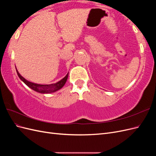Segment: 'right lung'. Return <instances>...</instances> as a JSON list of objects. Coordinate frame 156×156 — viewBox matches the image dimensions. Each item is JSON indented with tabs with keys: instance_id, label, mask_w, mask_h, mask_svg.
Wrapping results in <instances>:
<instances>
[{
	"instance_id": "obj_1",
	"label": "right lung",
	"mask_w": 156,
	"mask_h": 156,
	"mask_svg": "<svg viewBox=\"0 0 156 156\" xmlns=\"http://www.w3.org/2000/svg\"><path fill=\"white\" fill-rule=\"evenodd\" d=\"M16 72L19 77L20 78V79L23 83H24L25 84H27V85L29 88L32 89L33 90L41 94H49V93H53V92L58 91V90L64 87L68 77V74L66 75L62 79H61L60 81H59L58 82L56 83L51 84H36V83H34L27 81V79H25L23 76H21V74L19 73L16 67Z\"/></svg>"
}]
</instances>
